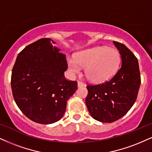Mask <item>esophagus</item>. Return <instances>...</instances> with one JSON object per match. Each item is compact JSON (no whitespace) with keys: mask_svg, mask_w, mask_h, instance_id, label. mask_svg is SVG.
Masks as SVG:
<instances>
[{"mask_svg":"<svg viewBox=\"0 0 152 152\" xmlns=\"http://www.w3.org/2000/svg\"><path fill=\"white\" fill-rule=\"evenodd\" d=\"M84 83L82 82H81V81H78V82H77V86H78V87L79 88H80V87H84Z\"/></svg>","mask_w":152,"mask_h":152,"instance_id":"esophagus-1","label":"esophagus"}]
</instances>
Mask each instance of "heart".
I'll return each instance as SVG.
<instances>
[{"label":"heart","instance_id":"obj_1","mask_svg":"<svg viewBox=\"0 0 152 152\" xmlns=\"http://www.w3.org/2000/svg\"><path fill=\"white\" fill-rule=\"evenodd\" d=\"M67 66L72 73L85 67L86 77L90 81L102 82L115 74L121 63L118 50L107 46H95L78 52L74 58H67Z\"/></svg>","mask_w":152,"mask_h":152}]
</instances>
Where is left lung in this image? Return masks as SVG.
Instances as JSON below:
<instances>
[{"mask_svg":"<svg viewBox=\"0 0 152 152\" xmlns=\"http://www.w3.org/2000/svg\"><path fill=\"white\" fill-rule=\"evenodd\" d=\"M113 44L121 56V67L108 81L87 87V109L94 119L102 123H113L128 113L135 102L141 84L136 56L124 44Z\"/></svg>","mask_w":152,"mask_h":152,"instance_id":"left-lung-1","label":"left lung"}]
</instances>
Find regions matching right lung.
I'll list each match as a JSON object with an SVG mask.
<instances>
[{
	"mask_svg": "<svg viewBox=\"0 0 152 152\" xmlns=\"http://www.w3.org/2000/svg\"><path fill=\"white\" fill-rule=\"evenodd\" d=\"M48 38L28 45L18 54L11 76L13 98L28 118L40 124L61 119L77 82L65 79L66 56Z\"/></svg>",
	"mask_w": 152,
	"mask_h": 152,
	"instance_id": "1",
	"label": "right lung"
}]
</instances>
